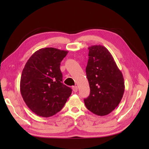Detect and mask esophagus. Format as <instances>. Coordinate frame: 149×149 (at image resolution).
I'll return each mask as SVG.
<instances>
[{
  "instance_id": "obj_1",
  "label": "esophagus",
  "mask_w": 149,
  "mask_h": 149,
  "mask_svg": "<svg viewBox=\"0 0 149 149\" xmlns=\"http://www.w3.org/2000/svg\"><path fill=\"white\" fill-rule=\"evenodd\" d=\"M73 91H74V93L77 92V91H78V87L76 86H73Z\"/></svg>"
}]
</instances>
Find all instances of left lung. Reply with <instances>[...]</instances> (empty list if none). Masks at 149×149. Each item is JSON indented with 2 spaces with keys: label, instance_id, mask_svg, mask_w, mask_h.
Returning a JSON list of instances; mask_svg holds the SVG:
<instances>
[{
  "label": "left lung",
  "instance_id": "left-lung-1",
  "mask_svg": "<svg viewBox=\"0 0 149 149\" xmlns=\"http://www.w3.org/2000/svg\"><path fill=\"white\" fill-rule=\"evenodd\" d=\"M86 68L90 94L84 100L87 109L98 116L109 114L119 105L125 86L122 72L111 53L102 45L88 47Z\"/></svg>",
  "mask_w": 149,
  "mask_h": 149
}]
</instances>
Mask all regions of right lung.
Instances as JSON below:
<instances>
[{
    "label": "right lung",
    "mask_w": 149,
    "mask_h": 149,
    "mask_svg": "<svg viewBox=\"0 0 149 149\" xmlns=\"http://www.w3.org/2000/svg\"><path fill=\"white\" fill-rule=\"evenodd\" d=\"M68 51L45 48L35 52L26 63L20 78V92L29 109L48 118L60 111L72 89L63 84L60 63Z\"/></svg>",
    "instance_id": "add662e5"
}]
</instances>
